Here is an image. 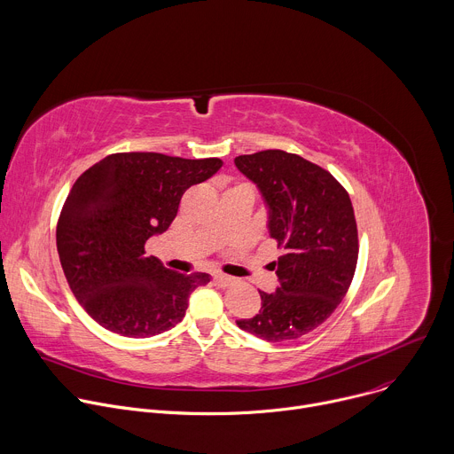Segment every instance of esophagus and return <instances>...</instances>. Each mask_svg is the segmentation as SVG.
Listing matches in <instances>:
<instances>
[{"mask_svg":"<svg viewBox=\"0 0 454 454\" xmlns=\"http://www.w3.org/2000/svg\"><path fill=\"white\" fill-rule=\"evenodd\" d=\"M214 282H215V286H219V287H230L231 284H235V278H233V277H228V275H224V273H215V275H214Z\"/></svg>","mask_w":454,"mask_h":454,"instance_id":"1","label":"esophagus"}]
</instances>
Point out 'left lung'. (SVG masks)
I'll use <instances>...</instances> for the list:
<instances>
[{
	"label": "left lung",
	"instance_id": "left-lung-1",
	"mask_svg": "<svg viewBox=\"0 0 454 454\" xmlns=\"http://www.w3.org/2000/svg\"><path fill=\"white\" fill-rule=\"evenodd\" d=\"M237 168L270 208V233L284 253L273 262L280 286L261 293L256 316L237 325L266 341L319 327L347 294L359 254L357 223L345 186L325 168L280 149L242 154Z\"/></svg>",
	"mask_w": 454,
	"mask_h": 454
}]
</instances>
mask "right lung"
Returning a JSON list of instances; mask_svg holds the SVG:
<instances>
[{
    "label": "right lung",
    "instance_id": "obj_1",
    "mask_svg": "<svg viewBox=\"0 0 454 454\" xmlns=\"http://www.w3.org/2000/svg\"><path fill=\"white\" fill-rule=\"evenodd\" d=\"M221 165L219 158L116 153L79 176L57 221V251L72 293L98 325L151 338L183 319L190 293L210 277L167 270L145 256V242L170 226L186 188Z\"/></svg>",
    "mask_w": 454,
    "mask_h": 454
}]
</instances>
